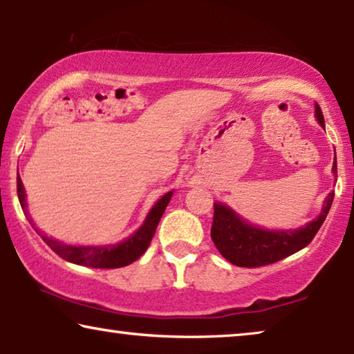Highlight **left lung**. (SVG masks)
Returning <instances> with one entry per match:
<instances>
[{
    "label": "left lung",
    "instance_id": "obj_1",
    "mask_svg": "<svg viewBox=\"0 0 354 354\" xmlns=\"http://www.w3.org/2000/svg\"><path fill=\"white\" fill-rule=\"evenodd\" d=\"M316 119L324 127V115L317 103ZM332 172L333 176H337V159L333 161ZM333 196L335 193H328L321 214L301 229L295 230L261 229V227L251 225L250 222L241 219L229 206L214 203L211 239L219 253L229 263L239 266V268H261V266L277 263L311 243L330 211Z\"/></svg>",
    "mask_w": 354,
    "mask_h": 354
}]
</instances>
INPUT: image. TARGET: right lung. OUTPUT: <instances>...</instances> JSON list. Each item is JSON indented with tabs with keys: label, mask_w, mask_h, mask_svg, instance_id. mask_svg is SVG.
I'll return each instance as SVG.
<instances>
[{
	"label": "right lung",
	"mask_w": 354,
	"mask_h": 354,
	"mask_svg": "<svg viewBox=\"0 0 354 354\" xmlns=\"http://www.w3.org/2000/svg\"><path fill=\"white\" fill-rule=\"evenodd\" d=\"M17 196L21 201L22 211L26 217L30 222L33 229L37 230V234L41 236L43 241L55 251L57 256H61L62 259L69 261V263L86 266V268H96V269H115V268H124L129 266L133 261H137L142 256L147 248L151 243V239L156 232V227L161 221L162 212L166 211V206L169 205L172 198V192H169L159 200L156 205L151 207V211L148 212L147 219H145L143 225L135 232L133 235H130L127 240L120 241L118 245H106V246H75V245H66L62 241H57L53 236H48L43 234L41 230H38L33 219L27 211V201H26V192H24V185L21 177L17 172Z\"/></svg>",
	"instance_id": "1"
}]
</instances>
